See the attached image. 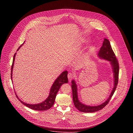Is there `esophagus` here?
<instances>
[{
    "label": "esophagus",
    "instance_id": "obj_1",
    "mask_svg": "<svg viewBox=\"0 0 133 133\" xmlns=\"http://www.w3.org/2000/svg\"><path fill=\"white\" fill-rule=\"evenodd\" d=\"M73 74L72 73H69L68 74V80H69V81H71V80H72V79L73 78Z\"/></svg>",
    "mask_w": 133,
    "mask_h": 133
}]
</instances>
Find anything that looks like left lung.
<instances>
[{
  "label": "left lung",
  "instance_id": "obj_1",
  "mask_svg": "<svg viewBox=\"0 0 133 133\" xmlns=\"http://www.w3.org/2000/svg\"><path fill=\"white\" fill-rule=\"evenodd\" d=\"M98 56L108 60L110 61V63L112 65L113 71L114 73V87L113 89V90L111 93L109 98L103 103L101 105L97 106H89L85 105H84L79 101L77 95V88L76 83L74 80L72 81L71 83V87L72 90V95H73V100L74 104L75 107L80 112H84V113H93L99 110L102 109L103 108L105 107L111 100L112 96L114 94L115 90L117 88L118 80H119V62L116 57V55L114 53V51L113 50L112 47L110 45V43L109 40L107 39L104 38L103 45L102 46L98 54Z\"/></svg>",
  "mask_w": 133,
  "mask_h": 133
}]
</instances>
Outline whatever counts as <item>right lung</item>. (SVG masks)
<instances>
[{
  "label": "right lung",
  "mask_w": 133,
  "mask_h": 133,
  "mask_svg": "<svg viewBox=\"0 0 133 133\" xmlns=\"http://www.w3.org/2000/svg\"><path fill=\"white\" fill-rule=\"evenodd\" d=\"M23 44V43L20 45V46L18 48L17 51L18 50L20 47H21V46ZM16 53H15L13 56L12 64L11 66V78L12 81V75L13 67V65H14V62L15 60V57ZM67 74H68V72L67 71H65L57 78L56 80L55 81V82L53 84V85L51 87L50 93H49V95L48 97L47 98L46 100H45L43 102L41 103L37 104H34V105L27 104V103H25L21 101V100L19 99V98L18 97L17 95H16V94L15 93L16 96L17 98L19 100V101L21 103H22L24 105H25L26 107L29 108L32 110H37V111H45V110L49 109L54 105L57 92H58V90H59L60 87L61 86V85L64 83H68V78H67Z\"/></svg>",
  "instance_id": "add662e5"
}]
</instances>
